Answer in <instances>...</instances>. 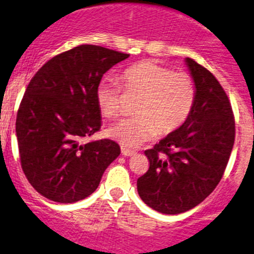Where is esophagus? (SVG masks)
<instances>
[{
  "label": "esophagus",
  "mask_w": 254,
  "mask_h": 254,
  "mask_svg": "<svg viewBox=\"0 0 254 254\" xmlns=\"http://www.w3.org/2000/svg\"><path fill=\"white\" fill-rule=\"evenodd\" d=\"M122 154L124 156H131V155H134L135 151L134 150H129V149H127V148H122Z\"/></svg>",
  "instance_id": "1"
}]
</instances>
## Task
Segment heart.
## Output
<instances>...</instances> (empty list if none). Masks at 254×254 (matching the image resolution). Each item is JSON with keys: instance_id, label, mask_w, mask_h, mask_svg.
<instances>
[{"instance_id": "1", "label": "heart", "mask_w": 254, "mask_h": 254, "mask_svg": "<svg viewBox=\"0 0 254 254\" xmlns=\"http://www.w3.org/2000/svg\"><path fill=\"white\" fill-rule=\"evenodd\" d=\"M127 95H140L134 106L138 115L111 125L108 135L127 148H139L156 135L181 127L193 109L195 85L186 72H174L153 61H139L120 72ZM96 103L106 118L124 110V92L118 82L103 80L96 89Z\"/></svg>"}]
</instances>
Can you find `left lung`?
Wrapping results in <instances>:
<instances>
[{"label": "left lung", "mask_w": 254, "mask_h": 254, "mask_svg": "<svg viewBox=\"0 0 254 254\" xmlns=\"http://www.w3.org/2000/svg\"><path fill=\"white\" fill-rule=\"evenodd\" d=\"M195 85L193 109L182 127L145 150L149 170L138 179L141 200L163 214H179L202 203L226 170L234 144V116L213 73L186 59Z\"/></svg>", "instance_id": "8db88e82"}]
</instances>
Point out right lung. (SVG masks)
<instances>
[{
  "instance_id": "add662e5",
  "label": "right lung",
  "mask_w": 254,
  "mask_h": 254,
  "mask_svg": "<svg viewBox=\"0 0 254 254\" xmlns=\"http://www.w3.org/2000/svg\"><path fill=\"white\" fill-rule=\"evenodd\" d=\"M127 54L80 45L47 61L31 79L16 119L21 167L45 198L75 203L94 193L106 168L119 156L113 140L81 144L99 131L96 89Z\"/></svg>"
}]
</instances>
